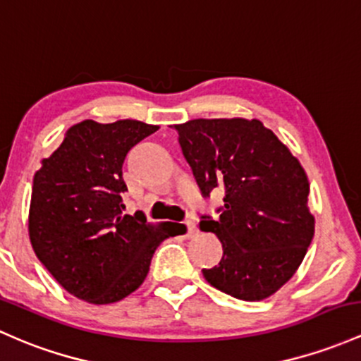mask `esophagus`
Listing matches in <instances>:
<instances>
[{
	"label": "esophagus",
	"instance_id": "1",
	"mask_svg": "<svg viewBox=\"0 0 361 361\" xmlns=\"http://www.w3.org/2000/svg\"><path fill=\"white\" fill-rule=\"evenodd\" d=\"M185 227H188V238H195L197 234V226H196V220L195 219H189L185 220Z\"/></svg>",
	"mask_w": 361,
	"mask_h": 361
}]
</instances>
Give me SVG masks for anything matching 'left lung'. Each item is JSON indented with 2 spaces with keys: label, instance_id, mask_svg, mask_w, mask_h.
<instances>
[{
  "label": "left lung",
  "instance_id": "left-lung-1",
  "mask_svg": "<svg viewBox=\"0 0 361 361\" xmlns=\"http://www.w3.org/2000/svg\"><path fill=\"white\" fill-rule=\"evenodd\" d=\"M176 129L201 195L226 191L219 216H200L201 231L224 247L204 279L238 300L272 296L301 265L315 232L303 166L259 120L196 118Z\"/></svg>",
  "mask_w": 361,
  "mask_h": 361
}]
</instances>
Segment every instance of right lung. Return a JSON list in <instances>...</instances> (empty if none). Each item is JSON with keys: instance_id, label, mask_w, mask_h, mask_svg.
I'll return each mask as SVG.
<instances>
[{"instance_id": "obj_1", "label": "right lung", "mask_w": 361, "mask_h": 361, "mask_svg": "<svg viewBox=\"0 0 361 361\" xmlns=\"http://www.w3.org/2000/svg\"><path fill=\"white\" fill-rule=\"evenodd\" d=\"M157 130L139 120H82L34 176V253L79 300L108 305L129 296L145 282L154 250L173 234L166 224L146 222L145 213H122L123 160Z\"/></svg>"}]
</instances>
